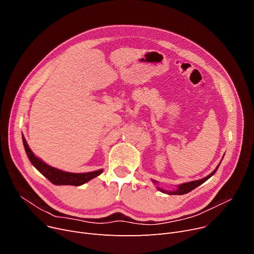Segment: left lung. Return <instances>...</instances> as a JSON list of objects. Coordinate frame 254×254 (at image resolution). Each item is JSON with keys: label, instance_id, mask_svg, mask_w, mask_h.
<instances>
[{"label": "left lung", "instance_id": "left-lung-1", "mask_svg": "<svg viewBox=\"0 0 254 254\" xmlns=\"http://www.w3.org/2000/svg\"><path fill=\"white\" fill-rule=\"evenodd\" d=\"M218 167H219V165H218L217 168H216L214 171H213L210 175H208L207 177H205V178H203V179H199V180H195V181H191V182H188V183H183V184L179 185L178 189H177L176 190H174V191H168V190H162V189H159V188H157V190H161L162 192L169 193V194H184V193H188V192L191 191L192 190H194L195 188H197L198 185H201L202 183H204L205 181H207L212 175H214L215 172H216L217 169H218ZM153 182L156 183L155 180H153Z\"/></svg>", "mask_w": 254, "mask_h": 254}]
</instances>
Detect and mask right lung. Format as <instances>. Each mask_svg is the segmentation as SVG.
<instances>
[{"label": "right lung", "instance_id": "right-lung-1", "mask_svg": "<svg viewBox=\"0 0 254 254\" xmlns=\"http://www.w3.org/2000/svg\"><path fill=\"white\" fill-rule=\"evenodd\" d=\"M22 141L24 145V149L26 154H28V157L33 164V166L41 173L42 175H44L51 183L56 184V185H74V186H79L82 185L85 182L89 181L90 179L95 178L99 176L103 170L95 171V172H89V173H69V172H64L59 169L52 168L48 165H46L44 162H42L41 159L35 156V154L32 152L30 149L28 143H26L24 137L22 136Z\"/></svg>", "mask_w": 254, "mask_h": 254}]
</instances>
